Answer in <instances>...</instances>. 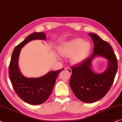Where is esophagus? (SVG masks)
I'll use <instances>...</instances> for the list:
<instances>
[{"label":"esophagus","mask_w":122,"mask_h":122,"mask_svg":"<svg viewBox=\"0 0 122 122\" xmlns=\"http://www.w3.org/2000/svg\"><path fill=\"white\" fill-rule=\"evenodd\" d=\"M65 70H66L69 73V75H71V73H72V70H71V69H70V67H67V68H65Z\"/></svg>","instance_id":"esophagus-1"}]
</instances>
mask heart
Instances as JSON below:
<instances>
[{"label": "heart", "mask_w": 122, "mask_h": 122, "mask_svg": "<svg viewBox=\"0 0 122 122\" xmlns=\"http://www.w3.org/2000/svg\"><path fill=\"white\" fill-rule=\"evenodd\" d=\"M89 42L82 39L76 38L64 43L58 48V52L62 56L71 57L73 64H79L83 61L90 49Z\"/></svg>", "instance_id": "obj_1"}]
</instances>
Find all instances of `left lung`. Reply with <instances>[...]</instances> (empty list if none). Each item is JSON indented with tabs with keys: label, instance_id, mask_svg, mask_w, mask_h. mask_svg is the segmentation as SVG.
I'll use <instances>...</instances> for the list:
<instances>
[{
	"label": "left lung",
	"instance_id": "1",
	"mask_svg": "<svg viewBox=\"0 0 122 122\" xmlns=\"http://www.w3.org/2000/svg\"><path fill=\"white\" fill-rule=\"evenodd\" d=\"M94 42L92 56L77 66L71 67L70 85L75 95L82 102L92 103L103 98L114 82L118 70V62L113 48L108 42L95 33H90ZM96 56L106 58L108 61L107 69L98 74L91 69V62Z\"/></svg>",
	"mask_w": 122,
	"mask_h": 122
}]
</instances>
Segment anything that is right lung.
I'll use <instances>...</instances> for the list:
<instances>
[{
  "mask_svg": "<svg viewBox=\"0 0 122 122\" xmlns=\"http://www.w3.org/2000/svg\"><path fill=\"white\" fill-rule=\"evenodd\" d=\"M46 39L43 32H35L29 35L14 48L9 66V78L15 92L21 99L32 105L41 104L46 101L52 92L58 75L64 69L50 71L37 78L26 77L20 72L18 62L21 48L30 41Z\"/></svg>",
  "mask_w": 122,
  "mask_h": 122,
  "instance_id": "obj_1",
  "label": "right lung"
}]
</instances>
